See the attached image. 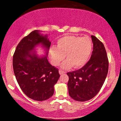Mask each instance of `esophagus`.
Instances as JSON below:
<instances>
[{
    "instance_id": "esophagus-1",
    "label": "esophagus",
    "mask_w": 121,
    "mask_h": 121,
    "mask_svg": "<svg viewBox=\"0 0 121 121\" xmlns=\"http://www.w3.org/2000/svg\"><path fill=\"white\" fill-rule=\"evenodd\" d=\"M59 74H60V75H62V74H64V73H65V72H64V70H60V69L59 70Z\"/></svg>"
}]
</instances>
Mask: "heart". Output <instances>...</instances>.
Listing matches in <instances>:
<instances>
[{
    "instance_id": "heart-1",
    "label": "heart",
    "mask_w": 121,
    "mask_h": 121,
    "mask_svg": "<svg viewBox=\"0 0 121 121\" xmlns=\"http://www.w3.org/2000/svg\"><path fill=\"white\" fill-rule=\"evenodd\" d=\"M93 44L89 37L65 36L58 39L57 47H51L49 57L53 65L57 66L63 60L62 64L64 69H70L73 66L75 68H81L88 61L91 54Z\"/></svg>"
}]
</instances>
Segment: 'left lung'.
<instances>
[{"label": "left lung", "mask_w": 121, "mask_h": 121, "mask_svg": "<svg viewBox=\"0 0 121 121\" xmlns=\"http://www.w3.org/2000/svg\"><path fill=\"white\" fill-rule=\"evenodd\" d=\"M93 51L89 60L82 68L67 73L69 94L74 100L85 101L97 95L105 82L108 59L104 44L91 36Z\"/></svg>", "instance_id": "8db88e82"}]
</instances>
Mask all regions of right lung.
<instances>
[{
	"mask_svg": "<svg viewBox=\"0 0 121 121\" xmlns=\"http://www.w3.org/2000/svg\"><path fill=\"white\" fill-rule=\"evenodd\" d=\"M39 43L48 51L51 42L47 36L41 35L37 30L23 38L15 51L13 65L16 80L24 93L32 100L41 101L53 95L54 86L60 75L46 56L39 57L35 52H30Z\"/></svg>",
	"mask_w": 121,
	"mask_h": 121,
	"instance_id": "add662e5",
	"label": "right lung"
}]
</instances>
